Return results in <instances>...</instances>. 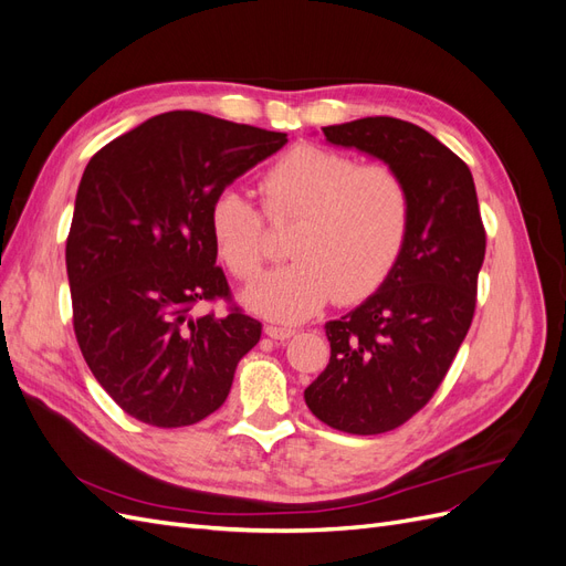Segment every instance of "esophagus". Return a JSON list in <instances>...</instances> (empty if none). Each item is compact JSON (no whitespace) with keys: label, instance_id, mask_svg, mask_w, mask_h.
Instances as JSON below:
<instances>
[{"label":"esophagus","instance_id":"esophagus-1","mask_svg":"<svg viewBox=\"0 0 566 566\" xmlns=\"http://www.w3.org/2000/svg\"><path fill=\"white\" fill-rule=\"evenodd\" d=\"M264 333L271 339H287V337L295 335V328H287V325H266Z\"/></svg>","mask_w":566,"mask_h":566}]
</instances>
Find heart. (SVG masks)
Instances as JSON below:
<instances>
[{
  "instance_id": "b5f03b06",
  "label": "heart",
  "mask_w": 566,
  "mask_h": 566,
  "mask_svg": "<svg viewBox=\"0 0 566 566\" xmlns=\"http://www.w3.org/2000/svg\"><path fill=\"white\" fill-rule=\"evenodd\" d=\"M260 191L276 224L297 221L290 235V266L269 273L245 293V304L266 318L297 323L325 304L361 302L378 290L403 250L410 193L389 165H361L321 146L302 144L273 163ZM217 252L235 279L252 281L269 256L262 212L224 188L210 205Z\"/></svg>"
}]
</instances>
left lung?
Returning <instances> with one entry per match:
<instances>
[{"instance_id":"obj_1","label":"left lung","mask_w":566,"mask_h":566,"mask_svg":"<svg viewBox=\"0 0 566 566\" xmlns=\"http://www.w3.org/2000/svg\"><path fill=\"white\" fill-rule=\"evenodd\" d=\"M323 134L397 169L410 193L397 264L366 302L325 323L331 361L304 389L333 430L382 434L413 418L447 378L474 316L486 231L470 167L430 132L378 115Z\"/></svg>"}]
</instances>
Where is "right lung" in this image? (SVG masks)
Returning a JSON list of instances; mask_svg holds the SVG:
<instances>
[{
    "instance_id": "obj_1",
    "label": "right lung",
    "mask_w": 566,
    "mask_h": 566,
    "mask_svg": "<svg viewBox=\"0 0 566 566\" xmlns=\"http://www.w3.org/2000/svg\"><path fill=\"white\" fill-rule=\"evenodd\" d=\"M287 144V134L196 111L146 119L84 169L65 243L73 328L113 401L153 427H186L227 401L262 323L229 306L210 205Z\"/></svg>"
}]
</instances>
